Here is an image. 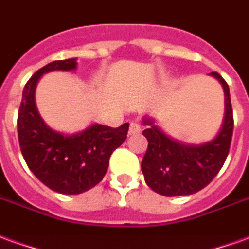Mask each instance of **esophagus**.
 I'll use <instances>...</instances> for the list:
<instances>
[{
    "label": "esophagus",
    "instance_id": "1",
    "mask_svg": "<svg viewBox=\"0 0 249 249\" xmlns=\"http://www.w3.org/2000/svg\"><path fill=\"white\" fill-rule=\"evenodd\" d=\"M139 132H141V126H139L137 122L130 123L128 134H130V135H135V134H139Z\"/></svg>",
    "mask_w": 249,
    "mask_h": 249
}]
</instances>
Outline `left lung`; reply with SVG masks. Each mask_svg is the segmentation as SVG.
<instances>
[{"instance_id":"obj_1","label":"left lung","mask_w":249,"mask_h":249,"mask_svg":"<svg viewBox=\"0 0 249 249\" xmlns=\"http://www.w3.org/2000/svg\"><path fill=\"white\" fill-rule=\"evenodd\" d=\"M221 83L226 95V117L220 132L211 142L184 144L168 138L152 119L143 122L147 128L143 135L148 147L142 160V172L147 186L164 196H183L200 191L212 182L226 162L232 132L233 114L227 82L219 72H211Z\"/></svg>"}]
</instances>
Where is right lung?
Listing matches in <instances>:
<instances>
[{"label": "right lung", "mask_w": 249, "mask_h": 249, "mask_svg": "<svg viewBox=\"0 0 249 249\" xmlns=\"http://www.w3.org/2000/svg\"><path fill=\"white\" fill-rule=\"evenodd\" d=\"M77 59L54 61L34 72L23 87L17 131L23 159L30 171L50 190L77 195L101 182L108 160L127 138L128 123L108 127L92 124L85 131L65 135L46 126L34 101L36 86L43 74L55 70H74Z\"/></svg>", "instance_id": "obj_1"}]
</instances>
